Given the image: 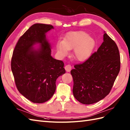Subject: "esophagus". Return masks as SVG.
I'll list each match as a JSON object with an SVG mask.
<instances>
[{
	"mask_svg": "<svg viewBox=\"0 0 130 130\" xmlns=\"http://www.w3.org/2000/svg\"><path fill=\"white\" fill-rule=\"evenodd\" d=\"M65 69L66 71H68V72L70 71L71 70V66L70 65H69V64L66 65L65 66Z\"/></svg>",
	"mask_w": 130,
	"mask_h": 130,
	"instance_id": "obj_1",
	"label": "esophagus"
}]
</instances>
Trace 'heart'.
Returning <instances> with one entry per match:
<instances>
[{
	"mask_svg": "<svg viewBox=\"0 0 130 130\" xmlns=\"http://www.w3.org/2000/svg\"><path fill=\"white\" fill-rule=\"evenodd\" d=\"M95 46V42L84 31L69 32L62 41L56 44L57 49L61 56L67 55L68 50L74 49V56L79 61H85L89 58Z\"/></svg>",
	"mask_w": 130,
	"mask_h": 130,
	"instance_id": "heart-1",
	"label": "heart"
}]
</instances>
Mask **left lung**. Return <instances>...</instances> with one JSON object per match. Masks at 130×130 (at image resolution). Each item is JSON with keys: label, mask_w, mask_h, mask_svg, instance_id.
<instances>
[{"label": "left lung", "mask_w": 130, "mask_h": 130, "mask_svg": "<svg viewBox=\"0 0 130 130\" xmlns=\"http://www.w3.org/2000/svg\"><path fill=\"white\" fill-rule=\"evenodd\" d=\"M120 55L116 44L106 33L97 51L88 59L74 65L73 94L81 104L90 105L110 93L120 70Z\"/></svg>", "instance_id": "left-lung-1"}]
</instances>
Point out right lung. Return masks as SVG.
Returning a JSON list of instances; mask_svg holds the SVG:
<instances>
[{
  "label": "right lung",
  "mask_w": 130,
  "mask_h": 130,
  "mask_svg": "<svg viewBox=\"0 0 130 130\" xmlns=\"http://www.w3.org/2000/svg\"><path fill=\"white\" fill-rule=\"evenodd\" d=\"M53 29L50 24H35L20 37L13 50L11 69L17 89L34 103H43L52 97L56 80L65 73L64 64L51 56L45 33ZM36 43L41 44L34 50Z\"/></svg>",
  "instance_id": "right-lung-1"
}]
</instances>
